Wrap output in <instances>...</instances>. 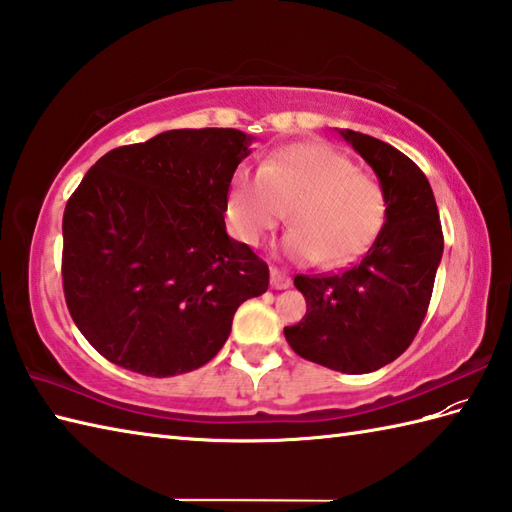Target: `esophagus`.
Wrapping results in <instances>:
<instances>
[{
    "mask_svg": "<svg viewBox=\"0 0 512 512\" xmlns=\"http://www.w3.org/2000/svg\"><path fill=\"white\" fill-rule=\"evenodd\" d=\"M292 284L290 277L284 273V270L279 268H270V286L275 290H286Z\"/></svg>",
    "mask_w": 512,
    "mask_h": 512,
    "instance_id": "1",
    "label": "esophagus"
}]
</instances>
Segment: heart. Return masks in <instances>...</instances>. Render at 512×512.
Instances as JSON below:
<instances>
[{"label":"heart","mask_w":512,"mask_h":512,"mask_svg":"<svg viewBox=\"0 0 512 512\" xmlns=\"http://www.w3.org/2000/svg\"><path fill=\"white\" fill-rule=\"evenodd\" d=\"M288 209L284 250L299 262L345 266L374 244L387 220L383 184L328 143L310 140L273 151L257 173L237 169L228 182V231L257 246Z\"/></svg>","instance_id":"obj_1"}]
</instances>
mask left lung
Wrapping results in <instances>:
<instances>
[{
	"mask_svg": "<svg viewBox=\"0 0 512 512\" xmlns=\"http://www.w3.org/2000/svg\"><path fill=\"white\" fill-rule=\"evenodd\" d=\"M341 136L383 184L387 220L356 266L295 277L308 310L284 334L306 361L367 374L396 361L418 334L444 237L431 184L416 162L374 136L352 129H341Z\"/></svg>",
	"mask_w": 512,
	"mask_h": 512,
	"instance_id": "8db88e82",
	"label": "left lung"
}]
</instances>
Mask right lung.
<instances>
[{"label":"right lung","mask_w":512,"mask_h":512,"mask_svg":"<svg viewBox=\"0 0 512 512\" xmlns=\"http://www.w3.org/2000/svg\"><path fill=\"white\" fill-rule=\"evenodd\" d=\"M239 129H171L96 160L63 213V295L107 361L178 376L222 350L268 266L226 235L224 200L250 154Z\"/></svg>","instance_id":"1"}]
</instances>
